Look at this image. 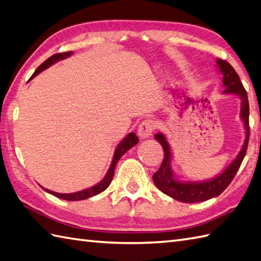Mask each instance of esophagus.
<instances>
[{
    "label": "esophagus",
    "instance_id": "obj_1",
    "mask_svg": "<svg viewBox=\"0 0 261 261\" xmlns=\"http://www.w3.org/2000/svg\"><path fill=\"white\" fill-rule=\"evenodd\" d=\"M154 127H156V125H154V122L152 120L148 119L142 121L140 125L138 126V135L142 139H145V138H148L152 135Z\"/></svg>",
    "mask_w": 261,
    "mask_h": 261
}]
</instances>
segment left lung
I'll return each mask as SVG.
<instances>
[{
	"instance_id": "obj_1",
	"label": "left lung",
	"mask_w": 261,
	"mask_h": 261,
	"mask_svg": "<svg viewBox=\"0 0 261 261\" xmlns=\"http://www.w3.org/2000/svg\"><path fill=\"white\" fill-rule=\"evenodd\" d=\"M220 71L223 75V86L225 87L224 93L236 94L241 99V119L245 123L247 137L242 149L237 158L226 167L222 173L215 178L204 181H181L175 178L173 170L170 167V148L164 135L156 134L154 139L160 142L164 149V159L160 168L153 174L152 179L158 190L162 191L166 195L173 197L177 201L184 203H197L207 201L210 198L219 196L226 187L230 185L232 179L234 178L238 169L240 168L243 158L246 156L249 135H250V126H249V102L247 91L243 87L239 75L237 74L234 68L226 62V60L216 58Z\"/></svg>"
}]
</instances>
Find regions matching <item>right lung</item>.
I'll return each instance as SVG.
<instances>
[{"label":"right lung","instance_id":"add662e5","mask_svg":"<svg viewBox=\"0 0 261 261\" xmlns=\"http://www.w3.org/2000/svg\"><path fill=\"white\" fill-rule=\"evenodd\" d=\"M73 54L71 51H67V53H60V54H55L53 55L51 57H49L47 60H45L39 67L36 69L35 73L30 77V80H32L33 77H36L40 71H42L43 69L48 68L49 66H51L53 64H55L56 62L60 59H65L69 57L70 55ZM138 141H139V138L137 137L136 134L134 132H131V134L127 135L123 140H122L118 147L115 149V152H114V156H113V160H112V164H111L110 168L108 170L107 175H105L104 178L98 182V184L94 185L93 187L90 188H86L84 191H81V192H76V193H71V194H60V193H56V192H53V191H49L47 188H43L46 192H48L49 194H53L54 196L59 197V198H63L66 199V201H81V199H86L88 197H92V196H95L97 194L102 193L103 191L107 190L109 187V185L111 184V181L113 179V176H114V170H115V166L118 164L119 159L123 156V154L131 149L134 146H136Z\"/></svg>","mask_w":261,"mask_h":261}]
</instances>
